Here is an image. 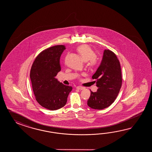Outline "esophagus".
I'll list each match as a JSON object with an SVG mask.
<instances>
[{"label": "esophagus", "mask_w": 152, "mask_h": 152, "mask_svg": "<svg viewBox=\"0 0 152 152\" xmlns=\"http://www.w3.org/2000/svg\"><path fill=\"white\" fill-rule=\"evenodd\" d=\"M84 87H82V86H78L77 87V90H84Z\"/></svg>", "instance_id": "esophagus-1"}]
</instances>
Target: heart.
Masks as SVG:
<instances>
[{"instance_id": "1", "label": "heart", "mask_w": 152, "mask_h": 152, "mask_svg": "<svg viewBox=\"0 0 152 152\" xmlns=\"http://www.w3.org/2000/svg\"><path fill=\"white\" fill-rule=\"evenodd\" d=\"M77 50L84 61H88L91 66L96 64V58L95 54L90 46L86 45H80L77 48Z\"/></svg>"}]
</instances>
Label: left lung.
Here are the masks:
<instances>
[{
	"label": "left lung",
	"mask_w": 152,
	"mask_h": 152,
	"mask_svg": "<svg viewBox=\"0 0 152 152\" xmlns=\"http://www.w3.org/2000/svg\"><path fill=\"white\" fill-rule=\"evenodd\" d=\"M92 79L96 80L97 92L91 91L87 105L91 108L102 110L116 99L122 86V72L118 59L108 49L104 50L103 58Z\"/></svg>",
	"instance_id": "left-lung-1"
}]
</instances>
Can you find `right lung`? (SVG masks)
Returning <instances> with one entry per match:
<instances>
[{
	"label": "right lung",
	"mask_w": 152,
	"mask_h": 152,
	"mask_svg": "<svg viewBox=\"0 0 152 152\" xmlns=\"http://www.w3.org/2000/svg\"><path fill=\"white\" fill-rule=\"evenodd\" d=\"M63 45L50 47L36 57L30 77L36 99L42 107L50 110L64 107L72 87L66 86L55 78L61 71L60 59L65 50Z\"/></svg>",
	"instance_id": "add662e5"
}]
</instances>
